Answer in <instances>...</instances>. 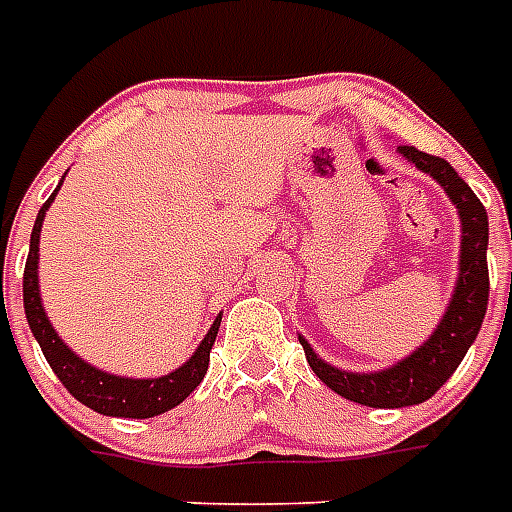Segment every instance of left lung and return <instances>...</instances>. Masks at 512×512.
Here are the masks:
<instances>
[{"instance_id":"8db88e82","label":"left lung","mask_w":512,"mask_h":512,"mask_svg":"<svg viewBox=\"0 0 512 512\" xmlns=\"http://www.w3.org/2000/svg\"><path fill=\"white\" fill-rule=\"evenodd\" d=\"M397 150L447 191V197L461 216V263H458V279H455L450 307L441 315L433 334L414 354H408L397 365L378 370V373H348V370L332 367L329 362H323L299 334V343L312 373L345 400L370 408L417 406L436 395L477 340L485 310H488V257H485L488 213L483 202L477 200L469 183L444 158L422 153L414 145H400Z\"/></svg>"}]
</instances>
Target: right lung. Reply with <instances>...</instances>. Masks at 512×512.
Listing matches in <instances>:
<instances>
[{
    "label": "right lung",
    "mask_w": 512,
    "mask_h": 512,
    "mask_svg": "<svg viewBox=\"0 0 512 512\" xmlns=\"http://www.w3.org/2000/svg\"><path fill=\"white\" fill-rule=\"evenodd\" d=\"M62 186V183H60ZM60 191V189H57ZM57 191L51 194L49 200L43 202L35 227H32V238H29V257L27 268H24V312H27V323L35 340H38L40 351L46 356V362L54 370V376L60 378L62 386L71 392L79 403L87 408H93L98 414L106 417H128V419H147L158 417L169 408H175L183 403L186 397L200 386V381L208 373V362H211V348L216 343L219 334V323L222 315L213 321L208 334L202 337V343L197 345V351L186 359L178 370H172L161 378H123L104 373L98 367L87 365L82 356H76L62 343L60 334L54 332L49 315L43 310L38 290V260H40V227H43V216L49 211V205L57 197Z\"/></svg>",
    "instance_id": "obj_1"
}]
</instances>
